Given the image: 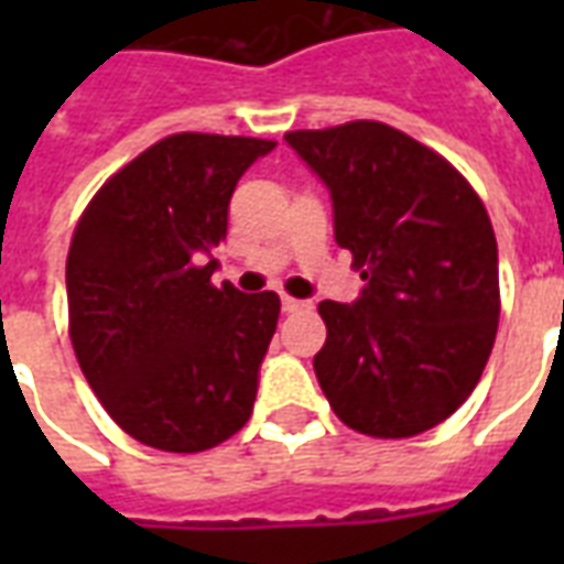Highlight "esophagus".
<instances>
[{
	"instance_id": "obj_1",
	"label": "esophagus",
	"mask_w": 564,
	"mask_h": 564,
	"mask_svg": "<svg viewBox=\"0 0 564 564\" xmlns=\"http://www.w3.org/2000/svg\"><path fill=\"white\" fill-rule=\"evenodd\" d=\"M281 305H283V311H286V314H295V311H305V307H311L307 302H302V299H293V295H283Z\"/></svg>"
}]
</instances>
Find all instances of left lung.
Masks as SVG:
<instances>
[{"instance_id": "obj_1", "label": "left lung", "mask_w": 564, "mask_h": 564, "mask_svg": "<svg viewBox=\"0 0 564 564\" xmlns=\"http://www.w3.org/2000/svg\"><path fill=\"white\" fill-rule=\"evenodd\" d=\"M286 144L326 184L335 241L362 293L319 302L314 371L341 423L411 437L477 387L498 329V247L484 202L435 150L378 120L299 129Z\"/></svg>"}]
</instances>
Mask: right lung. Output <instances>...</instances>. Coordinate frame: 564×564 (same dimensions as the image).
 Listing matches in <instances>:
<instances>
[{
	"label": "right lung",
	"instance_id": "1",
	"mask_svg": "<svg viewBox=\"0 0 564 564\" xmlns=\"http://www.w3.org/2000/svg\"><path fill=\"white\" fill-rule=\"evenodd\" d=\"M274 150L177 132L93 196L66 259L68 335L84 378L127 435L169 453L232 437L253 414L278 293L210 283L238 177Z\"/></svg>",
	"mask_w": 564,
	"mask_h": 564
}]
</instances>
